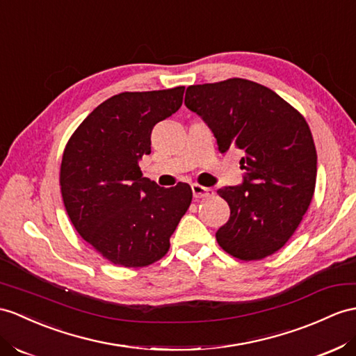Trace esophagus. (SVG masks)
I'll use <instances>...</instances> for the list:
<instances>
[{"label": "esophagus", "mask_w": 356, "mask_h": 356, "mask_svg": "<svg viewBox=\"0 0 356 356\" xmlns=\"http://www.w3.org/2000/svg\"><path fill=\"white\" fill-rule=\"evenodd\" d=\"M192 192H193V196L196 199L207 197V196H211L213 195V190L211 188L202 187V186H199V184H192Z\"/></svg>", "instance_id": "obj_1"}]
</instances>
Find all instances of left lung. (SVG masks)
Wrapping results in <instances>:
<instances>
[{"label":"left lung","instance_id":"1","mask_svg":"<svg viewBox=\"0 0 356 356\" xmlns=\"http://www.w3.org/2000/svg\"><path fill=\"white\" fill-rule=\"evenodd\" d=\"M184 104L211 129L222 154H243L241 184L218 192L231 210L218 243L245 261L275 254L314 195L317 154L307 120L280 95L243 78L188 86Z\"/></svg>","mask_w":356,"mask_h":356}]
</instances>
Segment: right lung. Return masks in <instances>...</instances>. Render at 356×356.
<instances>
[{"label": "right lung", "mask_w": 356, "mask_h": 356, "mask_svg": "<svg viewBox=\"0 0 356 356\" xmlns=\"http://www.w3.org/2000/svg\"><path fill=\"white\" fill-rule=\"evenodd\" d=\"M184 86L124 92L108 98L69 138L60 186L78 234L108 261L145 267L166 255L170 236L192 202L186 183L164 188L145 178L155 124L183 104Z\"/></svg>", "instance_id": "add662e5"}]
</instances>
